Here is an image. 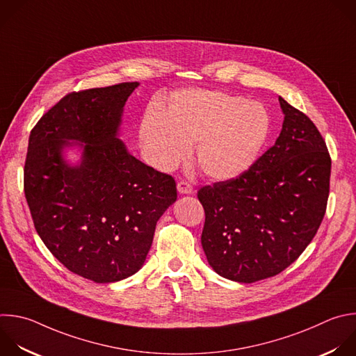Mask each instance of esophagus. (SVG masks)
Instances as JSON below:
<instances>
[{"label": "esophagus", "instance_id": "esophagus-1", "mask_svg": "<svg viewBox=\"0 0 356 356\" xmlns=\"http://www.w3.org/2000/svg\"><path fill=\"white\" fill-rule=\"evenodd\" d=\"M177 191L180 194H191L193 193V186L187 181H179L177 183Z\"/></svg>", "mask_w": 356, "mask_h": 356}]
</instances>
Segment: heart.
<instances>
[{"instance_id":"b5f03b06","label":"heart","mask_w":356,"mask_h":356,"mask_svg":"<svg viewBox=\"0 0 356 356\" xmlns=\"http://www.w3.org/2000/svg\"><path fill=\"white\" fill-rule=\"evenodd\" d=\"M271 131L267 108L220 90L177 92L168 113L148 111L140 126V144L161 170H170L195 145L201 170L213 180L243 175L259 159Z\"/></svg>"}]
</instances>
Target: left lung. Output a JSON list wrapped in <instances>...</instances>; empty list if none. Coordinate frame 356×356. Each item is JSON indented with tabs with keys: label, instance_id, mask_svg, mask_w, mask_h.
<instances>
[{
	"label": "left lung",
	"instance_id": "8db88e82",
	"mask_svg": "<svg viewBox=\"0 0 356 356\" xmlns=\"http://www.w3.org/2000/svg\"><path fill=\"white\" fill-rule=\"evenodd\" d=\"M275 144L239 177L205 186L201 245L220 277L252 284L274 277L307 248L325 213L331 159L310 118L280 96Z\"/></svg>",
	"mask_w": 356,
	"mask_h": 356
}]
</instances>
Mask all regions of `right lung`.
<instances>
[{"label": "right lung", "mask_w": 356, "mask_h": 356, "mask_svg": "<svg viewBox=\"0 0 356 356\" xmlns=\"http://www.w3.org/2000/svg\"><path fill=\"white\" fill-rule=\"evenodd\" d=\"M138 85L72 92L29 137L24 183L36 232L64 267L97 284L141 270L156 222L177 200L173 177L136 159L120 140Z\"/></svg>", "instance_id": "right-lung-1"}]
</instances>
